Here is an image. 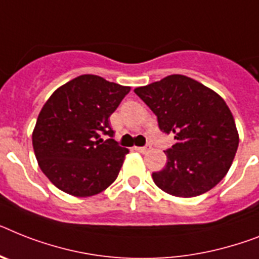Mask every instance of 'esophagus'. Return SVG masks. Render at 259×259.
<instances>
[{"label": "esophagus", "instance_id": "1", "mask_svg": "<svg viewBox=\"0 0 259 259\" xmlns=\"http://www.w3.org/2000/svg\"><path fill=\"white\" fill-rule=\"evenodd\" d=\"M135 149H136V151H139V152H142V153L148 152L149 149H151V144H147V145H144V147H135Z\"/></svg>", "mask_w": 259, "mask_h": 259}]
</instances>
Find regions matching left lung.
Returning a JSON list of instances; mask_svg holds the SVG:
<instances>
[{"mask_svg": "<svg viewBox=\"0 0 259 259\" xmlns=\"http://www.w3.org/2000/svg\"><path fill=\"white\" fill-rule=\"evenodd\" d=\"M157 116L159 128L175 134L164 151L166 165L152 173L155 184L176 197H196L225 177L238 148V131L225 100L185 75L165 76L135 89Z\"/></svg>", "mask_w": 259, "mask_h": 259, "instance_id": "1", "label": "left lung"}]
</instances>
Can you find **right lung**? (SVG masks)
Returning <instances> with one entry per match:
<instances>
[{
  "label": "right lung",
  "mask_w": 259,
  "mask_h": 259,
  "mask_svg": "<svg viewBox=\"0 0 259 259\" xmlns=\"http://www.w3.org/2000/svg\"><path fill=\"white\" fill-rule=\"evenodd\" d=\"M130 90L86 74L55 90L45 103L33 148L39 168L58 189L90 197L116 180L128 149L111 139L108 119ZM102 134L110 139L103 141Z\"/></svg>",
  "instance_id": "add662e5"
}]
</instances>
